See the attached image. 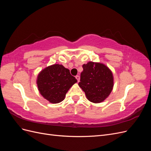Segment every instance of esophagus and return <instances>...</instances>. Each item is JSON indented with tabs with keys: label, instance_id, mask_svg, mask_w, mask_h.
<instances>
[{
	"label": "esophagus",
	"instance_id": "1",
	"mask_svg": "<svg viewBox=\"0 0 151 151\" xmlns=\"http://www.w3.org/2000/svg\"><path fill=\"white\" fill-rule=\"evenodd\" d=\"M76 78L77 80V82H79V81H80V76H76Z\"/></svg>",
	"mask_w": 151,
	"mask_h": 151
}]
</instances>
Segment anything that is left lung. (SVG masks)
Returning a JSON list of instances; mask_svg holds the SVG:
<instances>
[{
  "instance_id": "obj_1",
  "label": "left lung",
  "mask_w": 151,
  "mask_h": 151,
  "mask_svg": "<svg viewBox=\"0 0 151 151\" xmlns=\"http://www.w3.org/2000/svg\"><path fill=\"white\" fill-rule=\"evenodd\" d=\"M79 86L89 101L99 103L111 92L113 87L112 72L104 64L89 62L83 65Z\"/></svg>"
}]
</instances>
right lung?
<instances>
[{
  "mask_svg": "<svg viewBox=\"0 0 151 151\" xmlns=\"http://www.w3.org/2000/svg\"><path fill=\"white\" fill-rule=\"evenodd\" d=\"M77 83L70 71L62 65L55 64L45 68L38 76L40 94L52 103L62 101L71 86Z\"/></svg>",
  "mask_w": 151,
  "mask_h": 151,
  "instance_id": "right-lung-1",
  "label": "right lung"
}]
</instances>
